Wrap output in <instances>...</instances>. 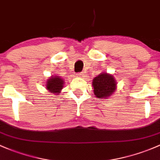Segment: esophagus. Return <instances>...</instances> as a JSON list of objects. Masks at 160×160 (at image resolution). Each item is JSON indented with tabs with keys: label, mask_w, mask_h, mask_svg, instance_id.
<instances>
[{
	"label": "esophagus",
	"mask_w": 160,
	"mask_h": 160,
	"mask_svg": "<svg viewBox=\"0 0 160 160\" xmlns=\"http://www.w3.org/2000/svg\"><path fill=\"white\" fill-rule=\"evenodd\" d=\"M77 76L81 77V78H84L85 77V74H84V72H78L77 73Z\"/></svg>",
	"instance_id": "obj_1"
}]
</instances>
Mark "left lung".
Here are the masks:
<instances>
[{
  "instance_id": "left-lung-1",
  "label": "left lung",
  "mask_w": 160,
  "mask_h": 160,
  "mask_svg": "<svg viewBox=\"0 0 160 160\" xmlns=\"http://www.w3.org/2000/svg\"><path fill=\"white\" fill-rule=\"evenodd\" d=\"M94 95L98 98H106L112 95L116 88V82L113 75L102 73L92 81Z\"/></svg>"
}]
</instances>
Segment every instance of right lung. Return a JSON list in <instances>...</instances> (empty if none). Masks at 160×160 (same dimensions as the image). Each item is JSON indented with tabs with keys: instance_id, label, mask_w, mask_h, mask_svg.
Wrapping results in <instances>:
<instances>
[{
	"instance_id": "obj_1",
	"label": "right lung",
	"mask_w": 160,
	"mask_h": 160,
	"mask_svg": "<svg viewBox=\"0 0 160 160\" xmlns=\"http://www.w3.org/2000/svg\"><path fill=\"white\" fill-rule=\"evenodd\" d=\"M64 85V81L60 78L59 76L51 77L47 80L46 83V89L52 93H59Z\"/></svg>"
}]
</instances>
